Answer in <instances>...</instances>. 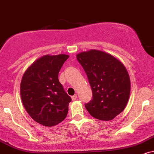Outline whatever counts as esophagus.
<instances>
[{
  "instance_id": "obj_1",
  "label": "esophagus",
  "mask_w": 154,
  "mask_h": 154,
  "mask_svg": "<svg viewBox=\"0 0 154 154\" xmlns=\"http://www.w3.org/2000/svg\"><path fill=\"white\" fill-rule=\"evenodd\" d=\"M77 98V94H75V95H74L73 96H72V100H75Z\"/></svg>"
}]
</instances>
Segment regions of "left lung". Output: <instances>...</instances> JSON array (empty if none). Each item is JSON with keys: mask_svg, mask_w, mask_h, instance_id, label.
<instances>
[{"mask_svg": "<svg viewBox=\"0 0 154 154\" xmlns=\"http://www.w3.org/2000/svg\"><path fill=\"white\" fill-rule=\"evenodd\" d=\"M77 59L86 73L92 99L85 105L92 117L111 120L125 109L131 92L126 68L110 54L90 49L77 54Z\"/></svg>", "mask_w": 154, "mask_h": 154, "instance_id": "8db88e82", "label": "left lung"}]
</instances>
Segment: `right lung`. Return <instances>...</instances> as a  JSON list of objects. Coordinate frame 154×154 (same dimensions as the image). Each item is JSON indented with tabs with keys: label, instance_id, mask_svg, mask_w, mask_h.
<instances>
[{
	"label": "right lung",
	"instance_id": "right-lung-1",
	"mask_svg": "<svg viewBox=\"0 0 154 154\" xmlns=\"http://www.w3.org/2000/svg\"><path fill=\"white\" fill-rule=\"evenodd\" d=\"M69 57L44 55L28 67L21 79L23 106L31 118L44 126L56 125L67 115L72 99L59 82L58 74Z\"/></svg>",
	"mask_w": 154,
	"mask_h": 154
}]
</instances>
